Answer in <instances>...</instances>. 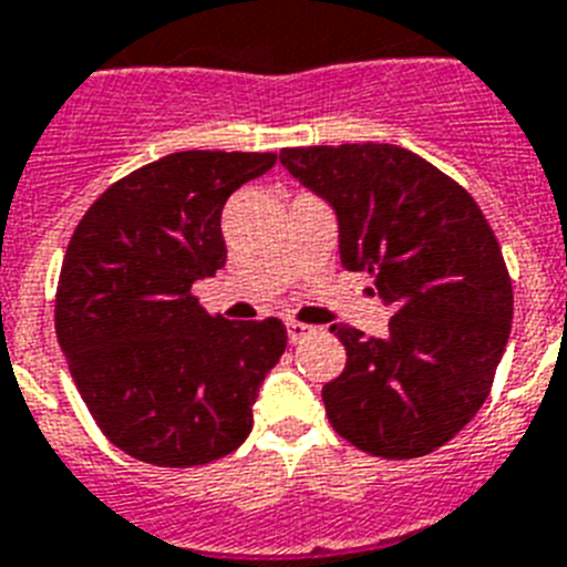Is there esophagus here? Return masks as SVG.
I'll return each mask as SVG.
<instances>
[{"label": "esophagus", "mask_w": 567, "mask_h": 567, "mask_svg": "<svg viewBox=\"0 0 567 567\" xmlns=\"http://www.w3.org/2000/svg\"><path fill=\"white\" fill-rule=\"evenodd\" d=\"M287 333H289V341H292V344H298V341H303V339H307V336L316 333V327L301 324V321H289Z\"/></svg>", "instance_id": "1"}]
</instances>
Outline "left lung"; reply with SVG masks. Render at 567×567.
Instances as JSON below:
<instances>
[{
	"label": "left lung",
	"mask_w": 567,
	"mask_h": 567,
	"mask_svg": "<svg viewBox=\"0 0 567 567\" xmlns=\"http://www.w3.org/2000/svg\"><path fill=\"white\" fill-rule=\"evenodd\" d=\"M280 165L333 205L341 264L394 307L385 339L330 327L348 350L321 391L330 425L368 455H429L478 414L507 348L513 284L493 228L455 179L396 144L287 147Z\"/></svg>",
	"instance_id": "obj_1"
}]
</instances>
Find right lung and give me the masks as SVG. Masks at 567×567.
<instances>
[{
  "mask_svg": "<svg viewBox=\"0 0 567 567\" xmlns=\"http://www.w3.org/2000/svg\"><path fill=\"white\" fill-rule=\"evenodd\" d=\"M275 162V153H171L110 185L74 228L54 330L97 429L135 461L188 470L249 437L287 327L208 316L190 287L226 266L228 196Z\"/></svg>",
  "mask_w": 567,
  "mask_h": 567,
  "instance_id": "1",
  "label": "right lung"
}]
</instances>
